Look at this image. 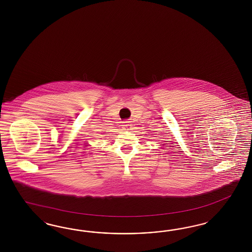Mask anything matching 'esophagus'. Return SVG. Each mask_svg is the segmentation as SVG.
Masks as SVG:
<instances>
[{
	"label": "esophagus",
	"mask_w": 252,
	"mask_h": 252,
	"mask_svg": "<svg viewBox=\"0 0 252 252\" xmlns=\"http://www.w3.org/2000/svg\"><path fill=\"white\" fill-rule=\"evenodd\" d=\"M123 126H124L125 129L130 130L131 126H132V124L130 123V121H126V122L123 123Z\"/></svg>",
	"instance_id": "1"
}]
</instances>
